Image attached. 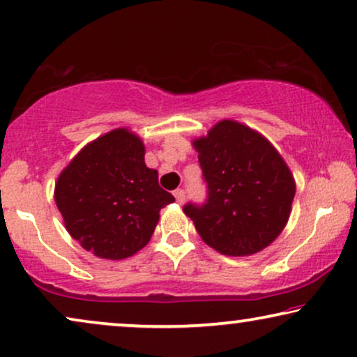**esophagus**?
I'll list each match as a JSON object with an SVG mask.
<instances>
[{
    "instance_id": "obj_1",
    "label": "esophagus",
    "mask_w": 357,
    "mask_h": 357,
    "mask_svg": "<svg viewBox=\"0 0 357 357\" xmlns=\"http://www.w3.org/2000/svg\"><path fill=\"white\" fill-rule=\"evenodd\" d=\"M174 197H175V199H177V203H180V204H182V203L185 202V192H183L182 188L175 190V192H174Z\"/></svg>"
}]
</instances>
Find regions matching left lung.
Wrapping results in <instances>:
<instances>
[{"label": "left lung", "mask_w": 357, "mask_h": 357, "mask_svg": "<svg viewBox=\"0 0 357 357\" xmlns=\"http://www.w3.org/2000/svg\"><path fill=\"white\" fill-rule=\"evenodd\" d=\"M208 198L183 213L199 237L222 255L247 257L280 236L291 214L296 182L270 141L234 120H222L193 141Z\"/></svg>", "instance_id": "8db88e82"}]
</instances>
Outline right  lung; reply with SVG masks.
<instances>
[{
  "instance_id": "right-lung-1",
  "label": "right lung",
  "mask_w": 357,
  "mask_h": 357,
  "mask_svg": "<svg viewBox=\"0 0 357 357\" xmlns=\"http://www.w3.org/2000/svg\"><path fill=\"white\" fill-rule=\"evenodd\" d=\"M175 198L146 167L144 144L116 128L84 146L55 183L66 231L82 248L107 260L135 255L149 242L159 211Z\"/></svg>"
}]
</instances>
